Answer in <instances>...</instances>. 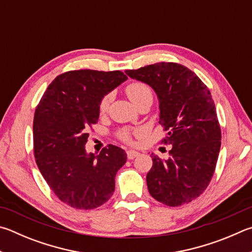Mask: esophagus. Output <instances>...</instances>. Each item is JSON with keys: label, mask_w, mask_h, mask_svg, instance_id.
<instances>
[{"label": "esophagus", "mask_w": 252, "mask_h": 252, "mask_svg": "<svg viewBox=\"0 0 252 252\" xmlns=\"http://www.w3.org/2000/svg\"><path fill=\"white\" fill-rule=\"evenodd\" d=\"M139 155H140V153L136 152V151H133V150H129L126 152V157H127V158H129V159H133L135 158H138Z\"/></svg>", "instance_id": "obj_1"}]
</instances>
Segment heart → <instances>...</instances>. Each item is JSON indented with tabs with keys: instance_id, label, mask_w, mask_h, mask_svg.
Wrapping results in <instances>:
<instances>
[{
	"instance_id": "obj_1",
	"label": "heart",
	"mask_w": 252,
	"mask_h": 252,
	"mask_svg": "<svg viewBox=\"0 0 252 252\" xmlns=\"http://www.w3.org/2000/svg\"><path fill=\"white\" fill-rule=\"evenodd\" d=\"M126 94L127 95L132 103L138 108L140 104L144 102H151L153 101V93L152 89L150 88L149 85L142 81H133L130 82L129 85L126 87ZM111 97L110 94H104L103 97L100 99L98 110L100 113H104L109 108V103H110ZM118 138L121 141L126 142V143H131L132 141V132L127 129H122L118 132Z\"/></svg>"
}]
</instances>
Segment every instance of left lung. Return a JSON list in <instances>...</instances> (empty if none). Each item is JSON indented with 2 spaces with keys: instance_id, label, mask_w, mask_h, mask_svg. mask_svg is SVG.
<instances>
[{
  "instance_id": "obj_1",
  "label": "left lung",
  "mask_w": 252,
  "mask_h": 252,
  "mask_svg": "<svg viewBox=\"0 0 252 252\" xmlns=\"http://www.w3.org/2000/svg\"><path fill=\"white\" fill-rule=\"evenodd\" d=\"M150 85L159 100L161 143L171 144V158L152 155L146 175L151 196L171 207L189 204L207 189L216 168L221 131L210 91L194 71L177 63H157L126 70Z\"/></svg>"
}]
</instances>
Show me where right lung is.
<instances>
[{
  "mask_svg": "<svg viewBox=\"0 0 252 252\" xmlns=\"http://www.w3.org/2000/svg\"><path fill=\"white\" fill-rule=\"evenodd\" d=\"M126 78L120 70L66 71L52 81L36 107V164L53 193L72 208H97L113 194L126 152L109 144L98 155L87 154L85 145L98 122L100 99Z\"/></svg>",
  "mask_w": 252,
  "mask_h": 252,
  "instance_id": "1",
  "label": "right lung"
}]
</instances>
